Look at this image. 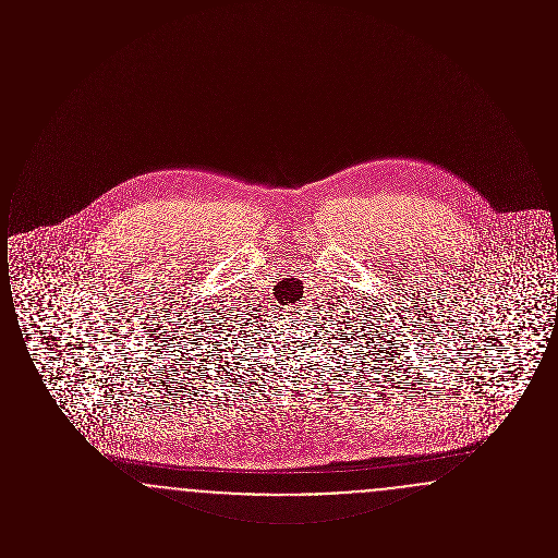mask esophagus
Segmentation results:
<instances>
[{"label":"esophagus","instance_id":"esophagus-1","mask_svg":"<svg viewBox=\"0 0 558 558\" xmlns=\"http://www.w3.org/2000/svg\"><path fill=\"white\" fill-rule=\"evenodd\" d=\"M292 316L296 319H303L301 316H303V305H296V307H292L291 310Z\"/></svg>","mask_w":558,"mask_h":558}]
</instances>
